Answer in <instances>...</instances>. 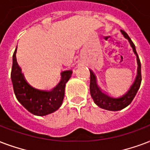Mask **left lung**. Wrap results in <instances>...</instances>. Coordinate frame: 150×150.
Wrapping results in <instances>:
<instances>
[{"mask_svg": "<svg viewBox=\"0 0 150 150\" xmlns=\"http://www.w3.org/2000/svg\"><path fill=\"white\" fill-rule=\"evenodd\" d=\"M122 34L123 36L128 40L131 47L133 49L134 52L137 56V61H138V74L136 76L135 79L134 81L133 84L130 86L128 90L126 91L125 93L120 96H112L109 95L105 92L102 91L98 86L96 83V77L93 72L91 70H90V95L93 99V101L96 105H98L99 107L107 109V110L111 111H117L123 109L127 106L130 105L131 101L133 100L134 98L135 97L136 93L138 92L140 86H141L142 82V72H141V62L139 60V57L138 56V53L136 52L135 45L131 41L128 34H127L124 30H121Z\"/></svg>", "mask_w": 150, "mask_h": 150, "instance_id": "obj_1", "label": "left lung"}]
</instances>
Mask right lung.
Returning <instances> with one entry per match:
<instances>
[{
	"mask_svg": "<svg viewBox=\"0 0 150 150\" xmlns=\"http://www.w3.org/2000/svg\"><path fill=\"white\" fill-rule=\"evenodd\" d=\"M16 49L12 56L11 79L17 100L34 115L45 116L57 111L62 105L64 98L65 85L71 78L72 71H63L60 82L50 91L35 89L27 83L22 73L21 68L16 60Z\"/></svg>",
	"mask_w": 150,
	"mask_h": 150,
	"instance_id": "1",
	"label": "right lung"
}]
</instances>
